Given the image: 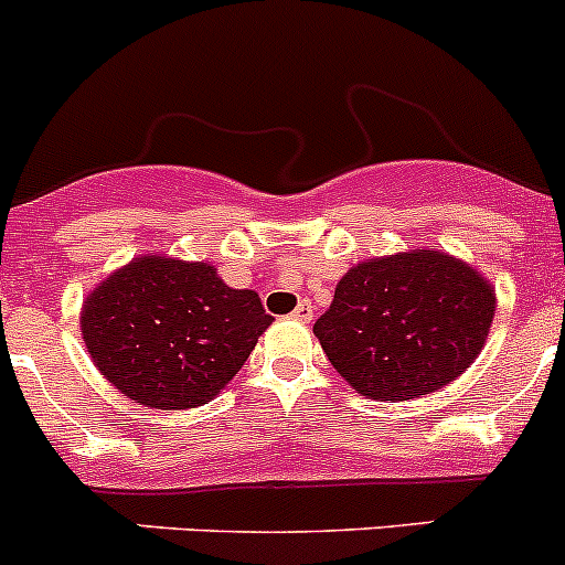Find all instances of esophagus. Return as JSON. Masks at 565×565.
<instances>
[{
    "label": "esophagus",
    "mask_w": 565,
    "mask_h": 565,
    "mask_svg": "<svg viewBox=\"0 0 565 565\" xmlns=\"http://www.w3.org/2000/svg\"><path fill=\"white\" fill-rule=\"evenodd\" d=\"M292 317H295V320H303V322H309L311 317H315V306H311V300H300V303L295 306Z\"/></svg>",
    "instance_id": "obj_1"
}]
</instances>
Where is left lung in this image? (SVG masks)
<instances>
[{"label": "left lung", "mask_w": 565, "mask_h": 565, "mask_svg": "<svg viewBox=\"0 0 565 565\" xmlns=\"http://www.w3.org/2000/svg\"><path fill=\"white\" fill-rule=\"evenodd\" d=\"M494 289L439 250L353 267L315 322L328 361L370 399H411L456 381L483 350Z\"/></svg>", "instance_id": "obj_1"}]
</instances>
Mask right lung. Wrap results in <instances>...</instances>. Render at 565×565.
<instances>
[{
    "mask_svg": "<svg viewBox=\"0 0 565 565\" xmlns=\"http://www.w3.org/2000/svg\"><path fill=\"white\" fill-rule=\"evenodd\" d=\"M273 322L254 289H232L204 262L143 256L82 309V339L102 375L151 408H195L239 372Z\"/></svg>",
    "mask_w": 565,
    "mask_h": 565,
    "instance_id": "1",
    "label": "right lung"
}]
</instances>
